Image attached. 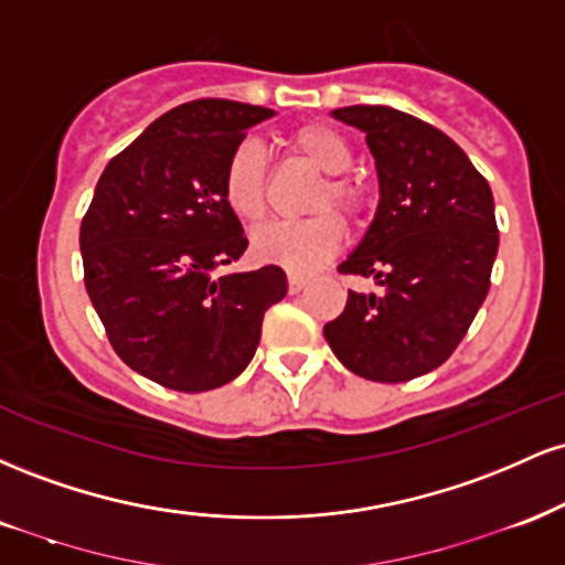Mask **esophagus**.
Wrapping results in <instances>:
<instances>
[{
  "instance_id": "34e87169",
  "label": "esophagus",
  "mask_w": 565,
  "mask_h": 565,
  "mask_svg": "<svg viewBox=\"0 0 565 565\" xmlns=\"http://www.w3.org/2000/svg\"><path fill=\"white\" fill-rule=\"evenodd\" d=\"M305 287H308V276L289 274V291H291V295H300Z\"/></svg>"
}]
</instances>
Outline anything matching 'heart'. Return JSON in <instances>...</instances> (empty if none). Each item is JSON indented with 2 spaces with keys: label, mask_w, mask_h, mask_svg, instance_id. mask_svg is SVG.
Masks as SVG:
<instances>
[{
  "label": "heart",
  "mask_w": 565,
  "mask_h": 565,
  "mask_svg": "<svg viewBox=\"0 0 565 565\" xmlns=\"http://www.w3.org/2000/svg\"><path fill=\"white\" fill-rule=\"evenodd\" d=\"M295 157L308 161L323 172L321 183L313 188L308 210L316 215L295 220V223L265 225L252 236V255L260 263L287 268L289 274H313L323 263L337 255L345 238V225L334 215L359 220L366 210V185L345 170L353 161V148L345 135L334 127L310 125L295 127L284 138ZM223 199L236 217L244 223H260L268 204V170L260 148L255 142H238L231 151L223 170Z\"/></svg>",
  "instance_id": "b5f03b06"
}]
</instances>
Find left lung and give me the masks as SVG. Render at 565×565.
I'll use <instances>...</instances> for the list:
<instances>
[{"instance_id":"8db88e82","label":"left lung","mask_w":565,"mask_h":565,"mask_svg":"<svg viewBox=\"0 0 565 565\" xmlns=\"http://www.w3.org/2000/svg\"><path fill=\"white\" fill-rule=\"evenodd\" d=\"M334 116L364 129L380 174L374 223L337 270L374 276L380 295L348 289L323 337L359 377L408 382L449 359L489 295L494 196L462 148L417 116L387 106Z\"/></svg>"}]
</instances>
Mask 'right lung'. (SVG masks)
I'll return each instance as SVG.
<instances>
[{"mask_svg": "<svg viewBox=\"0 0 565 565\" xmlns=\"http://www.w3.org/2000/svg\"><path fill=\"white\" fill-rule=\"evenodd\" d=\"M270 108L201 97L159 116L108 161L82 220L84 287L129 369L180 393L236 380L263 316L287 295L278 265L212 276L246 249L223 170Z\"/></svg>", "mask_w": 565, "mask_h": 565, "instance_id": "obj_1", "label": "right lung"}]
</instances>
